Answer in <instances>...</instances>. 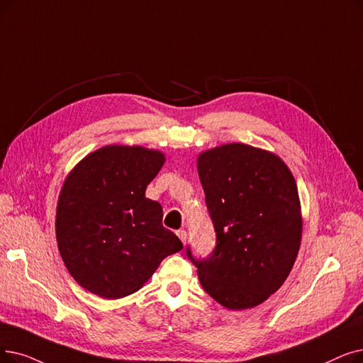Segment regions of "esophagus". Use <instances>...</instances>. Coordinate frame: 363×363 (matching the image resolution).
<instances>
[{
    "mask_svg": "<svg viewBox=\"0 0 363 363\" xmlns=\"http://www.w3.org/2000/svg\"><path fill=\"white\" fill-rule=\"evenodd\" d=\"M177 235L181 239L182 243L186 242V231H185V230H178V231H177Z\"/></svg>",
    "mask_w": 363,
    "mask_h": 363,
    "instance_id": "esophagus-1",
    "label": "esophagus"
}]
</instances>
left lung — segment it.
Returning a JSON list of instances; mask_svg holds the SVG:
<instances>
[{"instance_id":"left-lung-1","label":"left lung","mask_w":363,"mask_h":363,"mask_svg":"<svg viewBox=\"0 0 363 363\" xmlns=\"http://www.w3.org/2000/svg\"><path fill=\"white\" fill-rule=\"evenodd\" d=\"M197 170L216 246L197 267L203 289L230 310L259 306L289 276L301 245L296 184L280 157L246 144L204 151Z\"/></svg>"}]
</instances>
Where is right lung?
<instances>
[{"label": "right lung", "mask_w": 363, "mask_h": 363, "mask_svg": "<svg viewBox=\"0 0 363 363\" xmlns=\"http://www.w3.org/2000/svg\"><path fill=\"white\" fill-rule=\"evenodd\" d=\"M164 160L157 150L106 145L69 172L57 200L56 240L69 274L89 292L128 296L182 249L162 224V204L145 197Z\"/></svg>", "instance_id": "obj_1"}]
</instances>
